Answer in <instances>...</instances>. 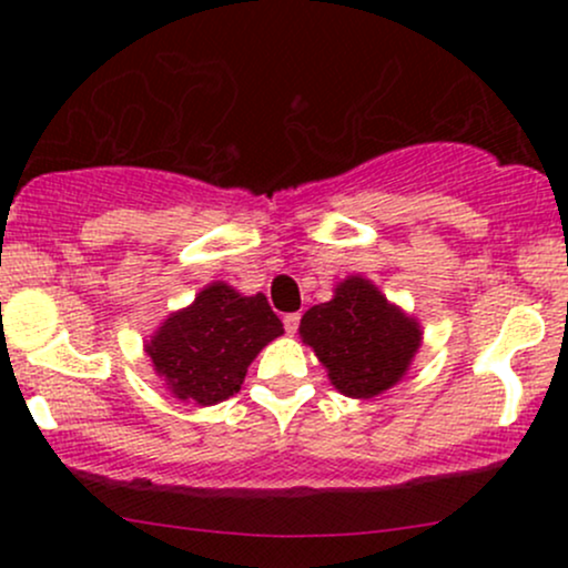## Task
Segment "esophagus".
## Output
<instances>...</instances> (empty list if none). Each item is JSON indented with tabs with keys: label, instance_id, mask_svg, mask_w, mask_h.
Masks as SVG:
<instances>
[{
	"label": "esophagus",
	"instance_id": "1",
	"mask_svg": "<svg viewBox=\"0 0 568 568\" xmlns=\"http://www.w3.org/2000/svg\"><path fill=\"white\" fill-rule=\"evenodd\" d=\"M298 323H302V315L298 312H291V315L283 317V325H285V334H296L298 331Z\"/></svg>",
	"mask_w": 568,
	"mask_h": 568
}]
</instances>
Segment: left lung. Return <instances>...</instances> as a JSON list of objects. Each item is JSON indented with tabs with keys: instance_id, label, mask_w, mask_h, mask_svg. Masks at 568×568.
Wrapping results in <instances>:
<instances>
[{
	"instance_id": "left-lung-1",
	"label": "left lung",
	"mask_w": 568,
	"mask_h": 568,
	"mask_svg": "<svg viewBox=\"0 0 568 568\" xmlns=\"http://www.w3.org/2000/svg\"><path fill=\"white\" fill-rule=\"evenodd\" d=\"M328 379L347 397H376L406 376L422 328L366 277H347L334 298L304 312L298 325Z\"/></svg>"
}]
</instances>
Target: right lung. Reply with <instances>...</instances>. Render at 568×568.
Segmentation results:
<instances>
[{
    "label": "right lung",
    "instance_id": "add662e5",
    "mask_svg": "<svg viewBox=\"0 0 568 568\" xmlns=\"http://www.w3.org/2000/svg\"><path fill=\"white\" fill-rule=\"evenodd\" d=\"M277 336L283 323L264 293L211 283L154 331L146 355L179 400L213 406L240 393L253 357Z\"/></svg>",
    "mask_w": 568,
    "mask_h": 568
}]
</instances>
